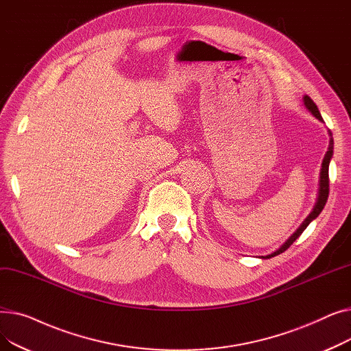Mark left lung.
Returning a JSON list of instances; mask_svg holds the SVG:
<instances>
[{
  "mask_svg": "<svg viewBox=\"0 0 351 351\" xmlns=\"http://www.w3.org/2000/svg\"><path fill=\"white\" fill-rule=\"evenodd\" d=\"M303 102H304V106L308 109V112H311L313 117H316L320 122H323V118L320 115V110L317 108V105L313 102V99L308 97V95H304L303 97ZM328 136H330V142H328V149L324 155V159H323V163H322V171H320V180H319V195H317V200H316V205L315 208H313V210L308 213V216L303 220V223L299 226V229L294 232L287 241L278 249L276 252L267 254V256H262V259H270V257H274L278 256L280 253H283L286 249L290 247V245H293V242L296 241V239L304 232V229L315 220L320 212L323 210L326 202H327V197H328V165H330V160L331 158H333V149H335V142H333V135H331V132L328 131Z\"/></svg>",
  "mask_w": 351,
  "mask_h": 351,
  "instance_id": "obj_1",
  "label": "left lung"
}]
</instances>
